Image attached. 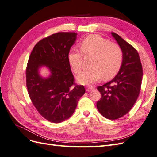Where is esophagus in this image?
<instances>
[{"instance_id": "obj_1", "label": "esophagus", "mask_w": 157, "mask_h": 157, "mask_svg": "<svg viewBox=\"0 0 157 157\" xmlns=\"http://www.w3.org/2000/svg\"><path fill=\"white\" fill-rule=\"evenodd\" d=\"M94 87L88 86H87V88H86V91H88V92H90V91H92V90H94Z\"/></svg>"}]
</instances>
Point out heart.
I'll list each match as a JSON object with an SVG mask.
<instances>
[{
  "mask_svg": "<svg viewBox=\"0 0 157 157\" xmlns=\"http://www.w3.org/2000/svg\"><path fill=\"white\" fill-rule=\"evenodd\" d=\"M80 51L71 49L68 53L69 62L75 73L82 67L83 55L93 56L92 69L82 71L77 76L78 81L83 84H90L101 80L113 78L119 71L123 61L121 47L112 43L99 35H91L80 42Z\"/></svg>",
  "mask_w": 157,
  "mask_h": 157,
  "instance_id": "1",
  "label": "heart"
}]
</instances>
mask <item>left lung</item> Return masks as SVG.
<instances>
[{
  "label": "left lung",
  "mask_w": 157,
  "mask_h": 157,
  "mask_svg": "<svg viewBox=\"0 0 157 157\" xmlns=\"http://www.w3.org/2000/svg\"><path fill=\"white\" fill-rule=\"evenodd\" d=\"M123 53V61L118 74L111 81L98 86L101 98L97 109L108 119H118L134 106L141 90L143 69L137 51L115 33H111Z\"/></svg>",
  "instance_id": "1"
}]
</instances>
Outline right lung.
Here are the masks:
<instances>
[{"mask_svg": "<svg viewBox=\"0 0 157 157\" xmlns=\"http://www.w3.org/2000/svg\"><path fill=\"white\" fill-rule=\"evenodd\" d=\"M76 33L59 32L38 42L26 68V84L33 105L40 115L54 123L68 119L85 93L82 85L74 82L68 53L77 39ZM46 67L49 77H41L39 70Z\"/></svg>", "mask_w": 157, "mask_h": 157, "instance_id": "add662e5", "label": "right lung"}]
</instances>
